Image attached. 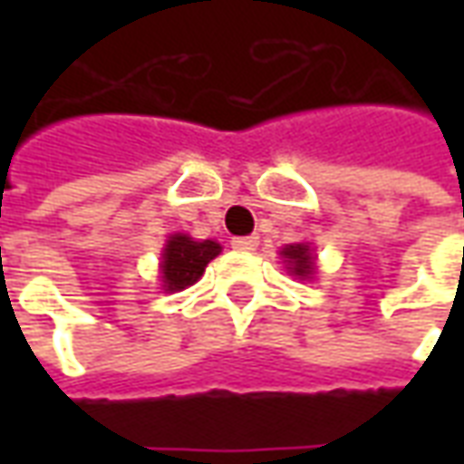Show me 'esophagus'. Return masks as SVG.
<instances>
[{"instance_id":"1","label":"esophagus","mask_w":464,"mask_h":464,"mask_svg":"<svg viewBox=\"0 0 464 464\" xmlns=\"http://www.w3.org/2000/svg\"><path fill=\"white\" fill-rule=\"evenodd\" d=\"M231 246L236 251H256L258 238H256V236H238V238H233Z\"/></svg>"}]
</instances>
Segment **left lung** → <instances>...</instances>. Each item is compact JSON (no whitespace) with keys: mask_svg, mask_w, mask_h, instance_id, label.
<instances>
[{"mask_svg":"<svg viewBox=\"0 0 464 464\" xmlns=\"http://www.w3.org/2000/svg\"><path fill=\"white\" fill-rule=\"evenodd\" d=\"M283 258H288V266H291V271L295 276H311L313 273V256H311V248L308 246H303V243H295V246H285L283 248Z\"/></svg>","mask_w":464,"mask_h":464,"instance_id":"obj_1","label":"left lung"}]
</instances>
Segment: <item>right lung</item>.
<instances>
[{
	"label": "right lung",
	"mask_w": 464,
	"mask_h": 464,
	"mask_svg": "<svg viewBox=\"0 0 464 464\" xmlns=\"http://www.w3.org/2000/svg\"><path fill=\"white\" fill-rule=\"evenodd\" d=\"M218 253H221V246L216 241H193L183 233L171 236L166 248H163V288L166 291H183V288L193 285Z\"/></svg>",
	"instance_id": "right-lung-1"
}]
</instances>
